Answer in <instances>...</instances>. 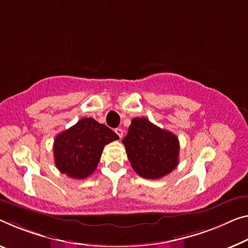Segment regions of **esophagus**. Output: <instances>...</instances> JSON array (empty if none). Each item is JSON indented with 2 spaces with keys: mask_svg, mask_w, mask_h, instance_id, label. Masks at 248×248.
Wrapping results in <instances>:
<instances>
[{
  "mask_svg": "<svg viewBox=\"0 0 248 248\" xmlns=\"http://www.w3.org/2000/svg\"><path fill=\"white\" fill-rule=\"evenodd\" d=\"M115 133L117 135H119L120 139H122L123 137V129L122 128H115Z\"/></svg>",
  "mask_w": 248,
  "mask_h": 248,
  "instance_id": "obj_1",
  "label": "esophagus"
}]
</instances>
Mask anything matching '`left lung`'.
<instances>
[{
    "instance_id": "8db88e82",
    "label": "left lung",
    "mask_w": 248,
    "mask_h": 248,
    "mask_svg": "<svg viewBox=\"0 0 248 248\" xmlns=\"http://www.w3.org/2000/svg\"><path fill=\"white\" fill-rule=\"evenodd\" d=\"M122 142L133 170L144 178H161L178 165L177 136L156 126L145 117L132 120L127 135Z\"/></svg>"
}]
</instances>
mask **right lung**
<instances>
[{
    "mask_svg": "<svg viewBox=\"0 0 248 248\" xmlns=\"http://www.w3.org/2000/svg\"><path fill=\"white\" fill-rule=\"evenodd\" d=\"M116 140L119 136L106 125L84 117L55 137V165L68 177L83 180L96 170L106 144Z\"/></svg>",
    "mask_w": 248,
    "mask_h": 248,
    "instance_id": "obj_1",
    "label": "right lung"
}]
</instances>
